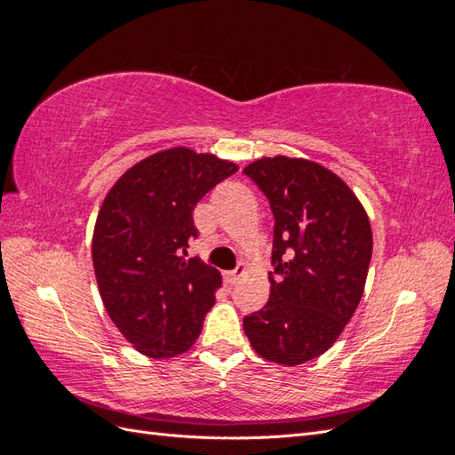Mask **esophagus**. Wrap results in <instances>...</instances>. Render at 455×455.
<instances>
[{"label":"esophagus","mask_w":455,"mask_h":455,"mask_svg":"<svg viewBox=\"0 0 455 455\" xmlns=\"http://www.w3.org/2000/svg\"><path fill=\"white\" fill-rule=\"evenodd\" d=\"M244 271H246L244 266H237L233 271H228V273L224 275V279H226L228 284H237V283L244 277Z\"/></svg>","instance_id":"34e87169"}]
</instances>
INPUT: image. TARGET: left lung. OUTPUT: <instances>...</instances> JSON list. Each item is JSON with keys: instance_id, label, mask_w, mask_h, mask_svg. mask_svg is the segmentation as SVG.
I'll list each match as a JSON object with an SVG mask.
<instances>
[{"instance_id": "8db88e82", "label": "left lung", "mask_w": 455, "mask_h": 455, "mask_svg": "<svg viewBox=\"0 0 455 455\" xmlns=\"http://www.w3.org/2000/svg\"><path fill=\"white\" fill-rule=\"evenodd\" d=\"M275 216L269 299L243 319L261 359L296 366L328 351L363 298L371 228L349 186L323 164L261 157L243 171Z\"/></svg>"}]
</instances>
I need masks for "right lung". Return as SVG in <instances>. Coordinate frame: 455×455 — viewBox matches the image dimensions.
Masks as SVG:
<instances>
[{
	"label": "right lung",
	"mask_w": 455,
	"mask_h": 455,
	"mask_svg": "<svg viewBox=\"0 0 455 455\" xmlns=\"http://www.w3.org/2000/svg\"><path fill=\"white\" fill-rule=\"evenodd\" d=\"M237 171L212 154L171 148L131 167L100 206L92 233L99 292L123 338L149 359L188 351L214 306L222 275L186 258L197 237L194 209Z\"/></svg>",
	"instance_id": "obj_1"
}]
</instances>
